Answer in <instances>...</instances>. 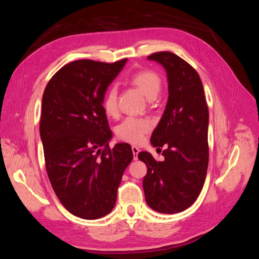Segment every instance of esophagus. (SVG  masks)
<instances>
[{
	"label": "esophagus",
	"instance_id": "esophagus-1",
	"mask_svg": "<svg viewBox=\"0 0 259 259\" xmlns=\"http://www.w3.org/2000/svg\"><path fill=\"white\" fill-rule=\"evenodd\" d=\"M132 150H133V156H134V160H137L138 159V153H139V148L136 147V146H133Z\"/></svg>",
	"mask_w": 259,
	"mask_h": 259
}]
</instances>
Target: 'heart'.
Segmentation results:
<instances>
[{"label": "heart", "mask_w": 259, "mask_h": 259, "mask_svg": "<svg viewBox=\"0 0 259 259\" xmlns=\"http://www.w3.org/2000/svg\"><path fill=\"white\" fill-rule=\"evenodd\" d=\"M130 82L150 100L156 98L162 88L161 77L151 70H143L134 73L130 77ZM117 97L119 92L116 86L109 88L103 99L104 111L108 116H116L119 113ZM152 125V121L148 117L127 116L117 125L116 136L130 144H139L143 142L147 133L151 131Z\"/></svg>", "instance_id": "1"}]
</instances>
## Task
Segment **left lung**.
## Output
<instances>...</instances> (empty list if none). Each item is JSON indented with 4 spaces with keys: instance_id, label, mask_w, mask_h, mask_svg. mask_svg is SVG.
Returning a JSON list of instances; mask_svg holds the SVG:
<instances>
[{
    "instance_id": "1",
    "label": "left lung",
    "mask_w": 259,
    "mask_h": 259,
    "mask_svg": "<svg viewBox=\"0 0 259 259\" xmlns=\"http://www.w3.org/2000/svg\"><path fill=\"white\" fill-rule=\"evenodd\" d=\"M166 70L168 99L158 126L153 147L166 146L156 162L142 151L138 159L147 165L143 187L147 204L164 214L187 209L198 199L208 165V108L202 81L195 69L170 52L148 56Z\"/></svg>"
}]
</instances>
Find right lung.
<instances>
[{"mask_svg": "<svg viewBox=\"0 0 259 259\" xmlns=\"http://www.w3.org/2000/svg\"><path fill=\"white\" fill-rule=\"evenodd\" d=\"M126 60L72 61L53 75L43 94L40 135L46 171L61 204L80 218L110 213L133 160L128 144L109 147L112 133L103 108L108 86Z\"/></svg>", "mask_w": 259, "mask_h": 259, "instance_id": "add662e5", "label": "right lung"}]
</instances>
